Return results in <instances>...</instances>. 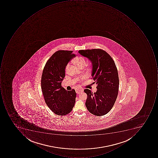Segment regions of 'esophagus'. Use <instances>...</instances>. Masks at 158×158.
<instances>
[{
  "mask_svg": "<svg viewBox=\"0 0 158 158\" xmlns=\"http://www.w3.org/2000/svg\"><path fill=\"white\" fill-rule=\"evenodd\" d=\"M84 92V89L83 88H79V89H77L76 90V93L77 94H80L81 93V92Z\"/></svg>",
  "mask_w": 158,
  "mask_h": 158,
  "instance_id": "1",
  "label": "esophagus"
}]
</instances>
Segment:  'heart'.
I'll return each instance as SVG.
<instances>
[{
    "label": "heart",
    "mask_w": 158,
    "mask_h": 158,
    "mask_svg": "<svg viewBox=\"0 0 158 158\" xmlns=\"http://www.w3.org/2000/svg\"><path fill=\"white\" fill-rule=\"evenodd\" d=\"M73 63L75 64L77 66H78L79 68L84 67L86 64L85 59L84 57L82 56L77 57L75 59L73 60ZM69 68V64H67L66 66V71Z\"/></svg>",
    "instance_id": "b5f03b06"
}]
</instances>
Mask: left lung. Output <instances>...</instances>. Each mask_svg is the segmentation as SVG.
Here are the masks:
<instances>
[{
  "instance_id": "1",
  "label": "left lung",
  "mask_w": 158,
  "mask_h": 158,
  "mask_svg": "<svg viewBox=\"0 0 158 158\" xmlns=\"http://www.w3.org/2000/svg\"><path fill=\"white\" fill-rule=\"evenodd\" d=\"M78 53L92 63L91 75L97 85L94 94L89 89L84 90L87 95L86 107L94 115H104L114 106L118 94L119 77L114 61L100 49L81 50Z\"/></svg>"
}]
</instances>
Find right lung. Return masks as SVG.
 I'll use <instances>...</instances> for the list:
<instances>
[{
    "label": "right lung",
    "mask_w": 158,
    "mask_h": 158,
    "mask_svg": "<svg viewBox=\"0 0 158 158\" xmlns=\"http://www.w3.org/2000/svg\"><path fill=\"white\" fill-rule=\"evenodd\" d=\"M75 56L72 51L56 52L47 61L43 71L41 89L45 103L58 115L69 114L75 104V90L66 91L61 86L65 77V67Z\"/></svg>",
    "instance_id": "1"
}]
</instances>
